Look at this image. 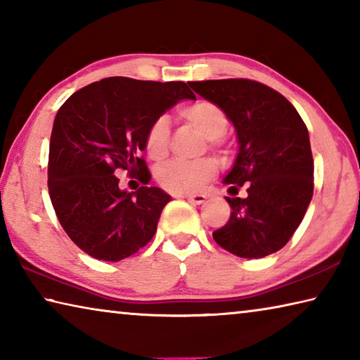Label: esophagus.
<instances>
[{
    "label": "esophagus",
    "instance_id": "34e87169",
    "mask_svg": "<svg viewBox=\"0 0 360 360\" xmlns=\"http://www.w3.org/2000/svg\"><path fill=\"white\" fill-rule=\"evenodd\" d=\"M184 197L188 200V202L195 205H202L206 200V195L203 193H191V195H184Z\"/></svg>",
    "mask_w": 360,
    "mask_h": 360
}]
</instances>
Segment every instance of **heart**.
I'll use <instances>...</instances> for the list:
<instances>
[{
	"mask_svg": "<svg viewBox=\"0 0 360 360\" xmlns=\"http://www.w3.org/2000/svg\"><path fill=\"white\" fill-rule=\"evenodd\" d=\"M178 117L192 127L195 131L210 139L211 148H219V138L229 129V115L216 103L198 100L178 111ZM146 154L155 162L163 160L169 150V129L165 119H157L150 124L144 138ZM217 163L212 158L197 162H168L155 172L157 182L169 193L198 192L206 182L214 178Z\"/></svg>",
	"mask_w": 360,
	"mask_h": 360,
	"instance_id": "obj_1",
	"label": "heart"
}]
</instances>
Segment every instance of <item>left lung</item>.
Instances as JSON below:
<instances>
[{
  "instance_id": "8db88e82",
  "label": "left lung",
  "mask_w": 360,
  "mask_h": 360,
  "mask_svg": "<svg viewBox=\"0 0 360 360\" xmlns=\"http://www.w3.org/2000/svg\"><path fill=\"white\" fill-rule=\"evenodd\" d=\"M205 100L221 106L238 136V155L225 176L231 214L212 238L225 251L260 259L285 246L313 197L314 162L308 129L284 96L251 79L191 82Z\"/></svg>"
}]
</instances>
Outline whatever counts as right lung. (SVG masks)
I'll list each match as a JSON object with an SVG mask.
<instances>
[{
	"label": "right lung",
	"instance_id": "1",
	"mask_svg": "<svg viewBox=\"0 0 360 360\" xmlns=\"http://www.w3.org/2000/svg\"><path fill=\"white\" fill-rule=\"evenodd\" d=\"M184 98L195 95L181 81L108 77L77 90L58 109L49 146V195L58 222L84 252L119 262L155 235L172 197L146 186L144 138L152 122ZM119 169L145 186L122 191L113 176Z\"/></svg>",
	"mask_w": 360,
	"mask_h": 360
}]
</instances>
